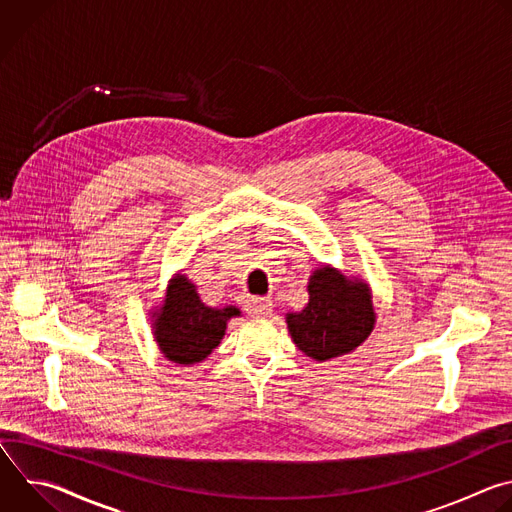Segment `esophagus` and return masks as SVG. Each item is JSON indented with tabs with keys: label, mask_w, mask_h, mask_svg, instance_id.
<instances>
[{
	"label": "esophagus",
	"mask_w": 512,
	"mask_h": 512,
	"mask_svg": "<svg viewBox=\"0 0 512 512\" xmlns=\"http://www.w3.org/2000/svg\"><path fill=\"white\" fill-rule=\"evenodd\" d=\"M245 310H247L253 318H263V316H269V314H271L273 304H271V300H267V298H251V300H247Z\"/></svg>",
	"instance_id": "obj_1"
}]
</instances>
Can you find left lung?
<instances>
[{
    "label": "left lung",
    "mask_w": 512,
    "mask_h": 512,
    "mask_svg": "<svg viewBox=\"0 0 512 512\" xmlns=\"http://www.w3.org/2000/svg\"><path fill=\"white\" fill-rule=\"evenodd\" d=\"M310 302L302 312L285 316L296 346L324 362L358 348L375 328L371 287L358 277L322 265L308 281Z\"/></svg>",
    "instance_id": "left-lung-1"
}]
</instances>
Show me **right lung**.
Returning <instances> with one entry per match:
<instances>
[{
  "instance_id": "1",
  "label": "right lung",
  "mask_w": 512,
  "mask_h": 512,
  "mask_svg": "<svg viewBox=\"0 0 512 512\" xmlns=\"http://www.w3.org/2000/svg\"><path fill=\"white\" fill-rule=\"evenodd\" d=\"M235 316H241L235 306L218 310L202 304L196 285L178 273L170 279L162 308L152 316L154 338L168 360L188 367L221 344L227 322Z\"/></svg>"
}]
</instances>
